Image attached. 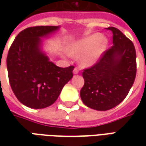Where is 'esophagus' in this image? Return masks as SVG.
<instances>
[{
    "mask_svg": "<svg viewBox=\"0 0 146 146\" xmlns=\"http://www.w3.org/2000/svg\"><path fill=\"white\" fill-rule=\"evenodd\" d=\"M79 73V69L77 67H75L73 70V74H78Z\"/></svg>",
    "mask_w": 146,
    "mask_h": 146,
    "instance_id": "esophagus-1",
    "label": "esophagus"
}]
</instances>
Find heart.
Listing matches in <instances>:
<instances>
[{
	"label": "heart",
	"instance_id": "1",
	"mask_svg": "<svg viewBox=\"0 0 146 146\" xmlns=\"http://www.w3.org/2000/svg\"><path fill=\"white\" fill-rule=\"evenodd\" d=\"M108 40L101 33H94L70 44L68 52L72 56H79L80 66L89 67L95 64L102 57L108 46Z\"/></svg>",
	"mask_w": 146,
	"mask_h": 146
}]
</instances>
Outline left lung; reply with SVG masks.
I'll use <instances>...</instances> for the list:
<instances>
[{
	"instance_id": "left-lung-1",
	"label": "left lung",
	"mask_w": 146,
	"mask_h": 146,
	"mask_svg": "<svg viewBox=\"0 0 146 146\" xmlns=\"http://www.w3.org/2000/svg\"><path fill=\"white\" fill-rule=\"evenodd\" d=\"M106 29L113 33V45L94 66L84 70V85L80 90L84 104L98 111L113 109L123 101L135 82L137 70L131 40L115 27Z\"/></svg>"
}]
</instances>
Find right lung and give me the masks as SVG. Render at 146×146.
<instances>
[{
  "label": "right lung",
  "instance_id": "right-lung-1",
  "mask_svg": "<svg viewBox=\"0 0 146 146\" xmlns=\"http://www.w3.org/2000/svg\"><path fill=\"white\" fill-rule=\"evenodd\" d=\"M58 28L54 26L27 28L18 34L8 51L9 83L18 100L27 107L50 106L73 77L74 66H55L40 49V37L54 33Z\"/></svg>",
  "mask_w": 146,
  "mask_h": 146
}]
</instances>
